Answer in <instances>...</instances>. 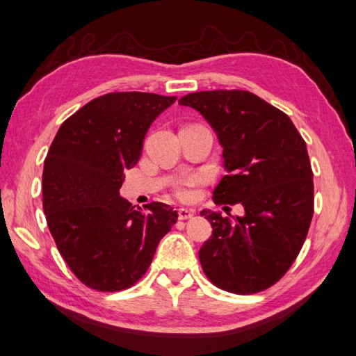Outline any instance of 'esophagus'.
Segmentation results:
<instances>
[{"label": "esophagus", "instance_id": "obj_1", "mask_svg": "<svg viewBox=\"0 0 356 356\" xmlns=\"http://www.w3.org/2000/svg\"><path fill=\"white\" fill-rule=\"evenodd\" d=\"M193 216H194V210H188V208H179V219L180 220L191 219Z\"/></svg>", "mask_w": 356, "mask_h": 356}]
</instances>
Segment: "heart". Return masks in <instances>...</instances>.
<instances>
[{
  "label": "heart",
  "instance_id": "obj_1",
  "mask_svg": "<svg viewBox=\"0 0 356 356\" xmlns=\"http://www.w3.org/2000/svg\"><path fill=\"white\" fill-rule=\"evenodd\" d=\"M204 182V177L197 176V174H191V176H185L180 180H177V184L174 185V193L180 200H193L194 196H196V188Z\"/></svg>",
  "mask_w": 356,
  "mask_h": 356
}]
</instances>
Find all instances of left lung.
Masks as SVG:
<instances>
[{"label": "left lung", "mask_w": 356, "mask_h": 356, "mask_svg": "<svg viewBox=\"0 0 356 356\" xmlns=\"http://www.w3.org/2000/svg\"><path fill=\"white\" fill-rule=\"evenodd\" d=\"M179 103L199 111L224 148L228 174L214 188V204L245 210L232 220L200 213L213 227L199 250L200 266L229 293L266 290L295 262L313 218V171L304 138L287 114L248 90H200Z\"/></svg>", "instance_id": "8db88e82"}]
</instances>
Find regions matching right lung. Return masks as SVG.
Segmentation results:
<instances>
[{
	"instance_id": "1",
	"label": "right lung",
	"mask_w": 356,
	"mask_h": 356,
	"mask_svg": "<svg viewBox=\"0 0 356 356\" xmlns=\"http://www.w3.org/2000/svg\"><path fill=\"white\" fill-rule=\"evenodd\" d=\"M177 97L109 92L66 118L44 159L43 210L63 259L88 287L120 291L149 268L177 222L162 202L145 210L120 196L151 123Z\"/></svg>"
}]
</instances>
